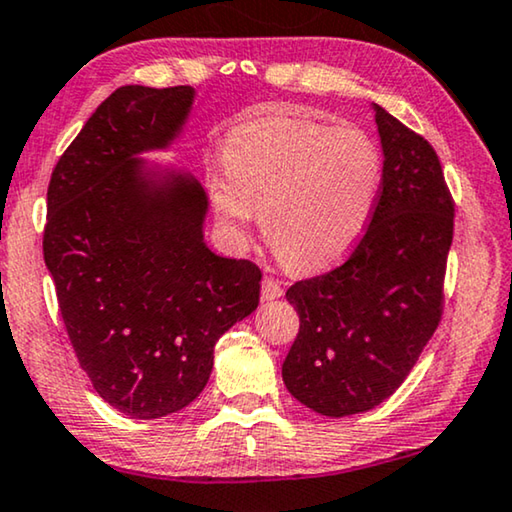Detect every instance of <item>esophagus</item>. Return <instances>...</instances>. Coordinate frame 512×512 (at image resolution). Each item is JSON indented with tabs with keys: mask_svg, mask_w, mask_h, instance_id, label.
<instances>
[{
	"mask_svg": "<svg viewBox=\"0 0 512 512\" xmlns=\"http://www.w3.org/2000/svg\"><path fill=\"white\" fill-rule=\"evenodd\" d=\"M282 294H285V287H282L276 278H264L262 280V299L264 301L280 299Z\"/></svg>",
	"mask_w": 512,
	"mask_h": 512,
	"instance_id": "obj_1",
	"label": "esophagus"
}]
</instances>
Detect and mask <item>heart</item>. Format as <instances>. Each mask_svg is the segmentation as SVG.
<instances>
[{
  "instance_id": "1",
  "label": "heart",
  "mask_w": 512,
  "mask_h": 512,
  "mask_svg": "<svg viewBox=\"0 0 512 512\" xmlns=\"http://www.w3.org/2000/svg\"><path fill=\"white\" fill-rule=\"evenodd\" d=\"M223 163L209 174L213 209L241 241L262 213L266 243L296 271L322 269L352 250L381 183V154L368 133L287 114L236 126Z\"/></svg>"
}]
</instances>
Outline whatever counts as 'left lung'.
I'll return each instance as SVG.
<instances>
[{"mask_svg": "<svg viewBox=\"0 0 512 512\" xmlns=\"http://www.w3.org/2000/svg\"><path fill=\"white\" fill-rule=\"evenodd\" d=\"M375 119L384 172L370 225L345 262L285 294L301 324L282 379L322 416L391 398L444 315L455 200L432 144L379 105Z\"/></svg>", "mask_w": 512, "mask_h": 512, "instance_id": "1", "label": "left lung"}]
</instances>
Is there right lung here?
Here are the masks:
<instances>
[{
    "instance_id": "1",
    "label": "right lung",
    "mask_w": 512,
    "mask_h": 512,
    "mask_svg": "<svg viewBox=\"0 0 512 512\" xmlns=\"http://www.w3.org/2000/svg\"><path fill=\"white\" fill-rule=\"evenodd\" d=\"M190 103L186 85L112 91L48 186L43 257L68 340L94 391L142 421L202 393L213 345L259 303V266L204 246L200 183L140 177L135 154L165 147Z\"/></svg>"
}]
</instances>
